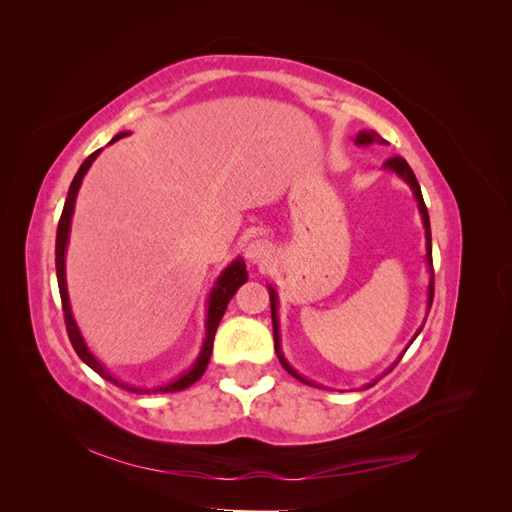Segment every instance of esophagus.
Listing matches in <instances>:
<instances>
[{
    "label": "esophagus",
    "instance_id": "obj_1",
    "mask_svg": "<svg viewBox=\"0 0 512 512\" xmlns=\"http://www.w3.org/2000/svg\"><path fill=\"white\" fill-rule=\"evenodd\" d=\"M245 258H247V262H250L252 267L262 269V267H267L269 262H271L273 247L265 239H254L252 243H247V247H245Z\"/></svg>",
    "mask_w": 512,
    "mask_h": 512
}]
</instances>
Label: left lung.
Here are the masks:
<instances>
[{"mask_svg": "<svg viewBox=\"0 0 512 512\" xmlns=\"http://www.w3.org/2000/svg\"><path fill=\"white\" fill-rule=\"evenodd\" d=\"M354 143L359 145V147H369V145H386V141L384 138L378 134V132H374V130H363V132H359L356 134V138H354ZM382 168H389V170H393V173H397L401 179H404L410 188H412V192H414V198H416V203H418V211H421V215H423V226H425V239H427V267H429V288H427V309L431 307V303H433V260H431V228H429V213H427V207H425V200H423V194H421V185H418V181H416V177H414V173H412V168H410V164L401 158V156H393V158H389L386 160L384 164H382ZM269 299H271V320H273V339H275V352H277V359H280V363L284 365V369L288 371L290 376H294L297 380H301V382H305V384H309V386H318V384H314V382H309V380H305L301 374H297V371H294L292 367H290V363L284 359V354H282V348H280V318H277V292L273 290V286H269ZM423 327H425V322H423ZM423 327L416 331V335L423 331ZM416 335L412 337V342L416 339ZM410 342V344H412ZM399 363V361H397ZM395 363V365H397ZM393 365V367H395ZM391 367V369H393ZM371 386V384H369Z\"/></svg>", "mask_w": 512, "mask_h": 512, "instance_id": "left-lung-1", "label": "left lung"}]
</instances>
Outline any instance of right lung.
<instances>
[{"instance_id": "right-lung-1", "label": "right lung", "mask_w": 512, "mask_h": 512, "mask_svg": "<svg viewBox=\"0 0 512 512\" xmlns=\"http://www.w3.org/2000/svg\"><path fill=\"white\" fill-rule=\"evenodd\" d=\"M128 132H121L117 134L111 143L119 141V138L126 136ZM100 151H94L91 156L81 164L79 173L74 175L72 183H70V190H68V198H66V205H64V211H61V218H59V226H57V241H55V269H57V284H59V294H61V309H64V320H66V329H68V337L72 342V348L76 350V354L81 356V361L87 363L91 369L96 371V374H100L104 380L113 382L117 386H121V389L126 391H132V393H138V395H164V393H177V391H183L188 389V386H192L196 380H200V376L205 374V369L209 365V359H211V350H213V337H215V331H218V324L226 312L228 307V301L235 297V292L239 290V286H243L247 282V271H245V262L241 258L232 260L230 265L222 271V275L218 277V282H215L211 294H209V307H207V322H205V342H203V350H200L196 363L185 371L183 376H179L177 380L168 382V384H162V386H156V389H136V386H130V384H123L119 382L115 376L108 374V371L104 369V365L96 359L94 354L89 352L85 339L79 331V327H76L74 322V316H72V309H70V299H68V288H66V245H68V235H70V222H72V213H74V203H76V194H79V188L83 183V177L89 170V166L94 164V160L100 156Z\"/></svg>"}]
</instances>
